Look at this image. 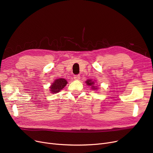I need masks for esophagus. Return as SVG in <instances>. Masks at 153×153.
<instances>
[{
    "mask_svg": "<svg viewBox=\"0 0 153 153\" xmlns=\"http://www.w3.org/2000/svg\"><path fill=\"white\" fill-rule=\"evenodd\" d=\"M74 79L75 80H79L80 79H81V76H80V75H76V76H74Z\"/></svg>",
    "mask_w": 153,
    "mask_h": 153,
    "instance_id": "esophagus-1",
    "label": "esophagus"
}]
</instances>
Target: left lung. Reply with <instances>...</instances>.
Here are the masks:
<instances>
[{
    "mask_svg": "<svg viewBox=\"0 0 153 153\" xmlns=\"http://www.w3.org/2000/svg\"><path fill=\"white\" fill-rule=\"evenodd\" d=\"M85 83L87 84V85L91 86V89H92V90H94V91L97 90V89H99V88L95 85V81H92V79H88V80H87V81H85Z\"/></svg>",
    "mask_w": 153,
    "mask_h": 153,
    "instance_id": "left-lung-1",
    "label": "left lung"
}]
</instances>
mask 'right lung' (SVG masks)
Masks as SVG:
<instances>
[{"label": "right lung", "instance_id": "right-lung-1", "mask_svg": "<svg viewBox=\"0 0 153 153\" xmlns=\"http://www.w3.org/2000/svg\"><path fill=\"white\" fill-rule=\"evenodd\" d=\"M68 84L66 79L59 78L56 79L50 87V91L51 94H56L60 92Z\"/></svg>", "mask_w": 153, "mask_h": 153}]
</instances>
